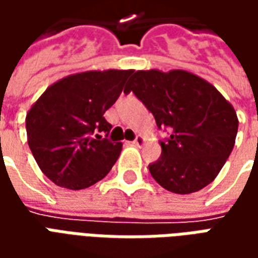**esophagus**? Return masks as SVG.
<instances>
[{
	"instance_id": "esophagus-1",
	"label": "esophagus",
	"mask_w": 258,
	"mask_h": 258,
	"mask_svg": "<svg viewBox=\"0 0 258 258\" xmlns=\"http://www.w3.org/2000/svg\"><path fill=\"white\" fill-rule=\"evenodd\" d=\"M135 146H138V148H141V146H144L146 144V140L145 137H142V135H138L137 138L134 140V142H133Z\"/></svg>"
}]
</instances>
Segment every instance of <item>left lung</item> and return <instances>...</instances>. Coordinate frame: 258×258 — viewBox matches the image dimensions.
<instances>
[{
  "mask_svg": "<svg viewBox=\"0 0 258 258\" xmlns=\"http://www.w3.org/2000/svg\"><path fill=\"white\" fill-rule=\"evenodd\" d=\"M155 116L159 128L170 127L159 141L162 156L149 166L164 189L186 195L213 182L235 145L239 120L221 92L186 70H137L124 88Z\"/></svg>",
  "mask_w": 258,
  "mask_h": 258,
  "instance_id": "8db88e82",
  "label": "left lung"
}]
</instances>
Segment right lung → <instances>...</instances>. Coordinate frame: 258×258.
Here are the masks:
<instances>
[{"mask_svg": "<svg viewBox=\"0 0 258 258\" xmlns=\"http://www.w3.org/2000/svg\"><path fill=\"white\" fill-rule=\"evenodd\" d=\"M133 70H88L49 85L26 114L27 144L53 184L85 189L105 178L123 144L112 142L103 114L123 91Z\"/></svg>", "mask_w": 258, "mask_h": 258, "instance_id": "add662e5", "label": "right lung"}]
</instances>
